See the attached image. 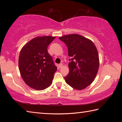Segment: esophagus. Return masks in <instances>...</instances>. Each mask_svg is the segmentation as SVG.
Here are the masks:
<instances>
[{"mask_svg":"<svg viewBox=\"0 0 122 122\" xmlns=\"http://www.w3.org/2000/svg\"><path fill=\"white\" fill-rule=\"evenodd\" d=\"M63 67V64L62 63H60V64H59V68H61L62 67Z\"/></svg>","mask_w":122,"mask_h":122,"instance_id":"esophagus-1","label":"esophagus"}]
</instances>
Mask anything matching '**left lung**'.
<instances>
[{
    "instance_id": "obj_1",
    "label": "left lung",
    "mask_w": 122,
    "mask_h": 122,
    "mask_svg": "<svg viewBox=\"0 0 122 122\" xmlns=\"http://www.w3.org/2000/svg\"><path fill=\"white\" fill-rule=\"evenodd\" d=\"M59 39L66 45L71 57L69 73L65 77L66 83L75 89H83L94 81L98 70L99 57L95 45L77 34L66 35Z\"/></svg>"
}]
</instances>
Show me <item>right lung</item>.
I'll return each instance as SVG.
<instances>
[{
	"instance_id": "1",
	"label": "right lung",
	"mask_w": 122,
	"mask_h": 122,
	"mask_svg": "<svg viewBox=\"0 0 122 122\" xmlns=\"http://www.w3.org/2000/svg\"><path fill=\"white\" fill-rule=\"evenodd\" d=\"M55 37H36L25 45L19 57V71L27 85L37 90H44L52 83L57 67L47 51Z\"/></svg>"
}]
</instances>
